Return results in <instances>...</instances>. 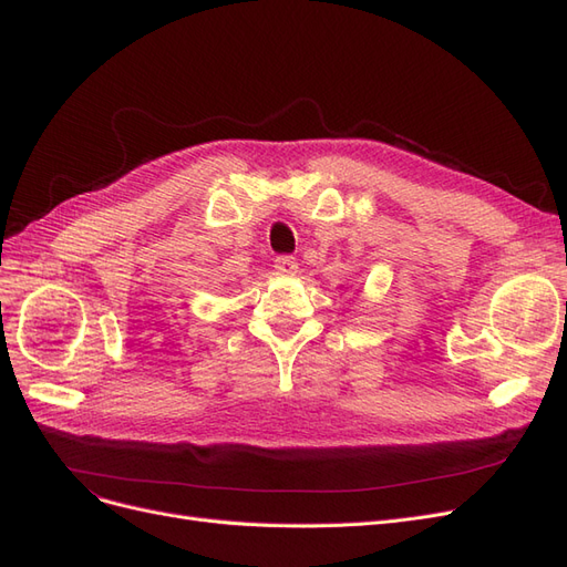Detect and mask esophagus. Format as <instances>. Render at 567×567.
<instances>
[{
  "label": "esophagus",
  "mask_w": 567,
  "mask_h": 567,
  "mask_svg": "<svg viewBox=\"0 0 567 567\" xmlns=\"http://www.w3.org/2000/svg\"><path fill=\"white\" fill-rule=\"evenodd\" d=\"M274 269H277V274H281V277H293L298 271V260L293 255H279L277 260H274Z\"/></svg>",
  "instance_id": "34e87169"
}]
</instances>
